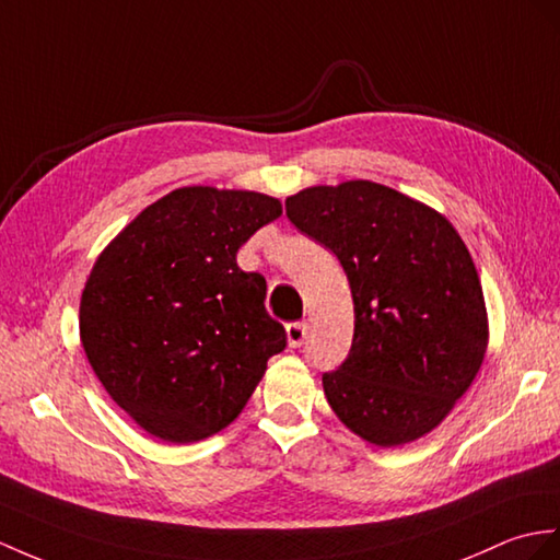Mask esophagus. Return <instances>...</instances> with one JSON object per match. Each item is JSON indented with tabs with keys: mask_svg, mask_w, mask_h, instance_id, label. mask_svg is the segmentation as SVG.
Wrapping results in <instances>:
<instances>
[{
	"mask_svg": "<svg viewBox=\"0 0 560 560\" xmlns=\"http://www.w3.org/2000/svg\"><path fill=\"white\" fill-rule=\"evenodd\" d=\"M284 332H288V342L290 347H302L304 339L308 335V325L306 323H290L288 327H284Z\"/></svg>",
	"mask_w": 560,
	"mask_h": 560,
	"instance_id": "esophagus-1",
	"label": "esophagus"
}]
</instances>
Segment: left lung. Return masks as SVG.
I'll return each instance as SVG.
<instances>
[{"label":"left lung","mask_w":560,"mask_h":560,"mask_svg":"<svg viewBox=\"0 0 560 560\" xmlns=\"http://www.w3.org/2000/svg\"><path fill=\"white\" fill-rule=\"evenodd\" d=\"M284 207L339 258L351 288L353 342L323 375L327 404L375 446L425 438L487 353L485 294L466 242L440 211L371 180L306 187Z\"/></svg>","instance_id":"1"}]
</instances>
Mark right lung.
<instances>
[{
  "instance_id": "obj_1",
  "label": "right lung",
  "mask_w": 560,
  "mask_h": 560,
  "mask_svg": "<svg viewBox=\"0 0 560 560\" xmlns=\"http://www.w3.org/2000/svg\"><path fill=\"white\" fill-rule=\"evenodd\" d=\"M280 215L261 192L180 187L94 261L80 342L108 397L152 438L189 444L228 428L288 345L266 278L237 266L242 244Z\"/></svg>"
}]
</instances>
